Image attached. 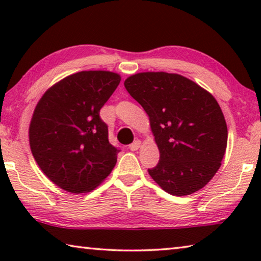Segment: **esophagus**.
Instances as JSON below:
<instances>
[{
    "instance_id": "1",
    "label": "esophagus",
    "mask_w": 261,
    "mask_h": 261,
    "mask_svg": "<svg viewBox=\"0 0 261 261\" xmlns=\"http://www.w3.org/2000/svg\"><path fill=\"white\" fill-rule=\"evenodd\" d=\"M139 147H140V140H138V139L135 140L134 143L129 145L130 151H137V149H138Z\"/></svg>"
}]
</instances>
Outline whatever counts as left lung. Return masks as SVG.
I'll return each mask as SVG.
<instances>
[{"label": "left lung", "mask_w": 261, "mask_h": 261, "mask_svg": "<svg viewBox=\"0 0 261 261\" xmlns=\"http://www.w3.org/2000/svg\"><path fill=\"white\" fill-rule=\"evenodd\" d=\"M148 115L160 151L148 174L173 196H188L213 178L227 148L228 129L218 101L177 73L141 72L125 79Z\"/></svg>", "instance_id": "1"}]
</instances>
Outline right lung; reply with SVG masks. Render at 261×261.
<instances>
[{
  "instance_id": "1",
  "label": "right lung",
  "mask_w": 261,
  "mask_h": 261,
  "mask_svg": "<svg viewBox=\"0 0 261 261\" xmlns=\"http://www.w3.org/2000/svg\"><path fill=\"white\" fill-rule=\"evenodd\" d=\"M120 82L110 71L73 73L51 86L34 109L31 151L43 174L65 191H91L116 165L120 149L109 143L100 109Z\"/></svg>"
}]
</instances>
